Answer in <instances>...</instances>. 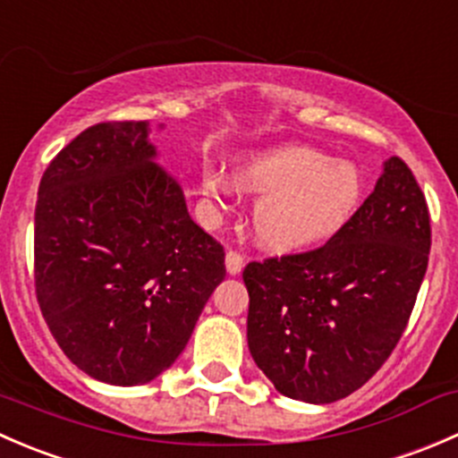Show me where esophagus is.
<instances>
[{
  "label": "esophagus",
  "mask_w": 458,
  "mask_h": 458,
  "mask_svg": "<svg viewBox=\"0 0 458 458\" xmlns=\"http://www.w3.org/2000/svg\"><path fill=\"white\" fill-rule=\"evenodd\" d=\"M225 270H228V275H239V272L243 270V257L239 255V252L230 250L228 255H225Z\"/></svg>",
  "instance_id": "esophagus-1"
}]
</instances>
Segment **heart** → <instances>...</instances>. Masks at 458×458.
<instances>
[{"instance_id": "1", "label": "heart", "mask_w": 458, "mask_h": 458, "mask_svg": "<svg viewBox=\"0 0 458 458\" xmlns=\"http://www.w3.org/2000/svg\"><path fill=\"white\" fill-rule=\"evenodd\" d=\"M203 195L230 203L239 191L263 195L252 210L259 242L275 252H299L335 237L357 212L363 174L352 161H332L308 146H279L248 157L234 177L206 170Z\"/></svg>"}]
</instances>
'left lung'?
I'll list each match as a JSON object with an SVG mask.
<instances>
[{
  "label": "left lung",
  "mask_w": 458,
  "mask_h": 458,
  "mask_svg": "<svg viewBox=\"0 0 458 458\" xmlns=\"http://www.w3.org/2000/svg\"><path fill=\"white\" fill-rule=\"evenodd\" d=\"M429 243L426 197L390 157L372 195L326 246L248 263V348L276 392L321 405L359 390L408 326Z\"/></svg>",
  "instance_id": "obj_1"
}]
</instances>
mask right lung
Listing matches in <instances>:
<instances>
[{"label": "right lung", "mask_w": 458, "mask_h": 458, "mask_svg": "<svg viewBox=\"0 0 458 458\" xmlns=\"http://www.w3.org/2000/svg\"><path fill=\"white\" fill-rule=\"evenodd\" d=\"M148 122H106L46 168L35 208V290L59 348L110 386H141L183 352L224 281V248L157 164Z\"/></svg>", "instance_id": "add662e5"}]
</instances>
